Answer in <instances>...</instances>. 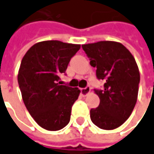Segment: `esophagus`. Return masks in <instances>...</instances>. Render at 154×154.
<instances>
[{
	"mask_svg": "<svg viewBox=\"0 0 154 154\" xmlns=\"http://www.w3.org/2000/svg\"><path fill=\"white\" fill-rule=\"evenodd\" d=\"M90 91H91V87L90 86H86V87H85V88H82V89H80V94L85 97V96H86L87 94L90 93Z\"/></svg>",
	"mask_w": 154,
	"mask_h": 154,
	"instance_id": "esophagus-1",
	"label": "esophagus"
}]
</instances>
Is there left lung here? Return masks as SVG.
<instances>
[{
  "instance_id": "obj_1",
  "label": "left lung",
  "mask_w": 154,
  "mask_h": 154,
  "mask_svg": "<svg viewBox=\"0 0 154 154\" xmlns=\"http://www.w3.org/2000/svg\"><path fill=\"white\" fill-rule=\"evenodd\" d=\"M82 48L90 64L97 68V78L105 81L103 89H94L100 104L91 109V119L103 130L118 128L137 103L140 73L136 60L125 46L115 41H99Z\"/></svg>"
}]
</instances>
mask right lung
Returning a JSON list of instances; mask_svg holds the SVG:
<instances>
[{
  "label": "right lung",
  "mask_w": 154,
  "mask_h": 154,
  "mask_svg": "<svg viewBox=\"0 0 154 154\" xmlns=\"http://www.w3.org/2000/svg\"><path fill=\"white\" fill-rule=\"evenodd\" d=\"M79 48L59 41H41L22 59L17 82L23 101L35 122L47 131H59L69 123L80 91L61 85L58 75L64 74Z\"/></svg>",
  "instance_id": "1"
}]
</instances>
